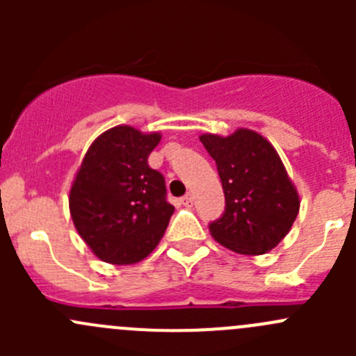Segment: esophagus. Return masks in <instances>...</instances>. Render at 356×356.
<instances>
[{
  "label": "esophagus",
  "instance_id": "esophagus-1",
  "mask_svg": "<svg viewBox=\"0 0 356 356\" xmlns=\"http://www.w3.org/2000/svg\"><path fill=\"white\" fill-rule=\"evenodd\" d=\"M182 204H184V207H193V196L186 195L184 198H182Z\"/></svg>",
  "mask_w": 356,
  "mask_h": 356
}]
</instances>
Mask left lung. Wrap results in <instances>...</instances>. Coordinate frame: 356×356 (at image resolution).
<instances>
[{
    "mask_svg": "<svg viewBox=\"0 0 356 356\" xmlns=\"http://www.w3.org/2000/svg\"><path fill=\"white\" fill-rule=\"evenodd\" d=\"M200 141L217 163L225 195L224 215L210 224L215 241L239 254L274 250L300 211V195L274 146L243 127L225 138L201 134Z\"/></svg>",
    "mask_w": 356,
    "mask_h": 356,
    "instance_id": "8db88e82",
    "label": "left lung"
}]
</instances>
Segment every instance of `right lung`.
Listing matches in <instances>:
<instances>
[{
    "label": "right lung",
    "mask_w": 356,
    "mask_h": 356,
    "mask_svg": "<svg viewBox=\"0 0 356 356\" xmlns=\"http://www.w3.org/2000/svg\"><path fill=\"white\" fill-rule=\"evenodd\" d=\"M160 132L117 125L92 141L68 196L79 236L99 260L132 265L163 238L174 207L165 179L148 165Z\"/></svg>",
    "instance_id": "right-lung-1"
}]
</instances>
